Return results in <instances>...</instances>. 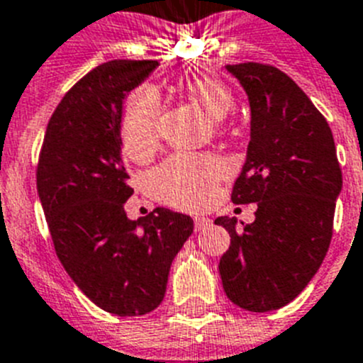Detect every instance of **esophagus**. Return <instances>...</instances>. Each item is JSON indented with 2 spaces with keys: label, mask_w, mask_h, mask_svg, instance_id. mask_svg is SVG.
Returning <instances> with one entry per match:
<instances>
[{
  "label": "esophagus",
  "mask_w": 363,
  "mask_h": 363,
  "mask_svg": "<svg viewBox=\"0 0 363 363\" xmlns=\"http://www.w3.org/2000/svg\"><path fill=\"white\" fill-rule=\"evenodd\" d=\"M195 232H201V230H206L208 226H212V220L208 219V217H195Z\"/></svg>",
  "instance_id": "34e87169"
}]
</instances>
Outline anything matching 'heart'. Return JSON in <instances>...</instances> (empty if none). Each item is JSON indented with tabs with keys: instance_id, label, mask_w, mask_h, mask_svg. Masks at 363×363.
Segmentation results:
<instances>
[{
	"instance_id": "b5f03b06",
	"label": "heart",
	"mask_w": 363,
	"mask_h": 363,
	"mask_svg": "<svg viewBox=\"0 0 363 363\" xmlns=\"http://www.w3.org/2000/svg\"><path fill=\"white\" fill-rule=\"evenodd\" d=\"M181 91L199 104L216 122L225 121L234 109V94L226 84L210 77H191L181 82ZM160 102L155 91L143 87L129 94L122 111L121 140L133 160H146L159 144ZM225 166L212 157L177 155L155 169L151 188L162 203L184 210H199L212 201Z\"/></svg>"
}]
</instances>
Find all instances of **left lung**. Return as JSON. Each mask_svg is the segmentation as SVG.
I'll return each mask as SVG.
<instances>
[{
    "instance_id": "obj_1",
    "label": "left lung",
    "mask_w": 363,
    "mask_h": 363,
    "mask_svg": "<svg viewBox=\"0 0 363 363\" xmlns=\"http://www.w3.org/2000/svg\"><path fill=\"white\" fill-rule=\"evenodd\" d=\"M226 71L250 104V143L232 201L257 210L242 230L235 217L216 219L230 234L219 274L232 303L269 313L291 303L325 259L342 169L329 124L291 77L256 62Z\"/></svg>"
}]
</instances>
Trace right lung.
<instances>
[{"instance_id":"right-lung-1","label":"right lung","mask_w":363,"mask_h":363,"mask_svg":"<svg viewBox=\"0 0 363 363\" xmlns=\"http://www.w3.org/2000/svg\"><path fill=\"white\" fill-rule=\"evenodd\" d=\"M155 60H111L67 91L47 124L36 184L65 272L94 305L143 316L162 303L169 267L194 232L190 216L155 208L128 219L122 162L124 100Z\"/></svg>"}]
</instances>
